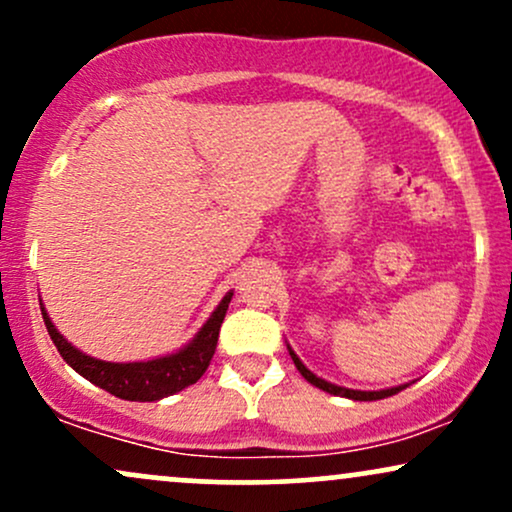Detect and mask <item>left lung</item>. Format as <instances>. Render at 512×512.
<instances>
[{"label":"left lung","mask_w":512,"mask_h":512,"mask_svg":"<svg viewBox=\"0 0 512 512\" xmlns=\"http://www.w3.org/2000/svg\"><path fill=\"white\" fill-rule=\"evenodd\" d=\"M286 346H289V344H286ZM289 354H291V358H293V363H296L298 373H301L303 378L308 380L310 385L320 387V390L330 392V395H337V397L356 399V402H375V399H385V397H392V395H397V392H402L404 387H407V385H397V387H387V390H351V387L334 385V383H327V380L317 378V375L313 373V370H308V368H305V363L301 361V358L296 356V351H293L291 346H289Z\"/></svg>","instance_id":"8db88e82"}]
</instances>
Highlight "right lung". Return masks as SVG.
I'll use <instances>...</instances> for the list:
<instances>
[{"instance_id":"1","label":"right lung","mask_w":512,"mask_h":512,"mask_svg":"<svg viewBox=\"0 0 512 512\" xmlns=\"http://www.w3.org/2000/svg\"><path fill=\"white\" fill-rule=\"evenodd\" d=\"M233 291H228L216 305L214 313L204 322L202 330L190 339L182 349L173 351V354L149 358V361H132V363H113L101 361L79 351L72 342L57 332L55 322L50 320L48 310L40 303V313H43L45 327L52 344L57 346L60 356L72 366L76 373L84 375L88 383L98 385L101 390L110 392V395L127 399V402H156V399L170 397L175 392L185 390V387L195 385L209 368L211 356L216 351V342H219L221 322L226 317L228 303H231Z\"/></svg>"}]
</instances>
